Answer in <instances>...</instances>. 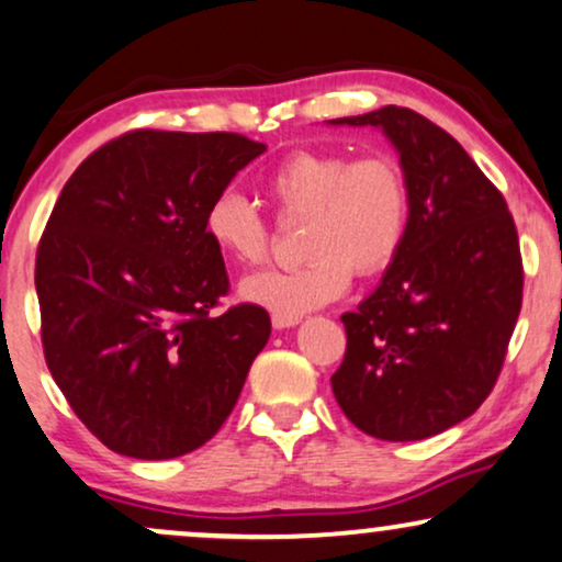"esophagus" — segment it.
Returning a JSON list of instances; mask_svg holds the SVG:
<instances>
[{
    "instance_id": "obj_1",
    "label": "esophagus",
    "mask_w": 562,
    "mask_h": 562,
    "mask_svg": "<svg viewBox=\"0 0 562 562\" xmlns=\"http://www.w3.org/2000/svg\"><path fill=\"white\" fill-rule=\"evenodd\" d=\"M270 323H273L276 330H283V328H294V325L300 323V317H289V315L273 313V315H270Z\"/></svg>"
}]
</instances>
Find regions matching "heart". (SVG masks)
I'll list each match as a JSON object with an SVG mask.
<instances>
[{
	"instance_id": "b5f03b06",
	"label": "heart",
	"mask_w": 562,
	"mask_h": 562,
	"mask_svg": "<svg viewBox=\"0 0 562 562\" xmlns=\"http://www.w3.org/2000/svg\"><path fill=\"white\" fill-rule=\"evenodd\" d=\"M283 218H307L302 252L292 270H262L241 281L245 302L300 317L325 307L362 279L383 273L406 241L412 198L396 158L341 150H294L262 179ZM205 237L228 260L260 266L270 252V226L245 195L218 192L205 207Z\"/></svg>"
}]
</instances>
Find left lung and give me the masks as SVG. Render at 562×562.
Listing matches in <instances>:
<instances>
[{
  "mask_svg": "<svg viewBox=\"0 0 562 562\" xmlns=\"http://www.w3.org/2000/svg\"><path fill=\"white\" fill-rule=\"evenodd\" d=\"M330 124L378 127L398 150L412 213L380 286L341 315V412L380 440H425L472 417L514 336L524 266L514 216L456 137L412 109Z\"/></svg>",
  "mask_w": 562,
  "mask_h": 562,
  "instance_id": "obj_1",
  "label": "left lung"
}]
</instances>
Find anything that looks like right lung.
I'll use <instances>...</instances> for the list:
<instances>
[{"label":"right lung","mask_w":562,"mask_h":562,"mask_svg":"<svg viewBox=\"0 0 562 562\" xmlns=\"http://www.w3.org/2000/svg\"><path fill=\"white\" fill-rule=\"evenodd\" d=\"M266 145L237 133L133 130L67 179L36 252L54 383L114 453L164 461L224 425L270 336L228 292L205 207Z\"/></svg>","instance_id":"add662e5"}]
</instances>
